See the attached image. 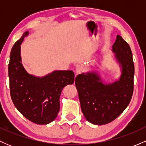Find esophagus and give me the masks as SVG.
Segmentation results:
<instances>
[{
  "mask_svg": "<svg viewBox=\"0 0 146 146\" xmlns=\"http://www.w3.org/2000/svg\"><path fill=\"white\" fill-rule=\"evenodd\" d=\"M82 71H83V68L82 67V66H78V67L76 68V70H75V74H76L75 75L80 74V73L82 72Z\"/></svg>",
  "mask_w": 146,
  "mask_h": 146,
  "instance_id": "34e87169",
  "label": "esophagus"
}]
</instances>
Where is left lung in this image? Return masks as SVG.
I'll use <instances>...</instances> for the list:
<instances>
[{"instance_id": "8db88e82", "label": "left lung", "mask_w": 146, "mask_h": 146, "mask_svg": "<svg viewBox=\"0 0 146 146\" xmlns=\"http://www.w3.org/2000/svg\"><path fill=\"white\" fill-rule=\"evenodd\" d=\"M113 52L121 68L119 80L106 84L95 72L82 73L75 78V86L82 113L87 121L104 125L123 113L131 100L134 90L135 66L130 46L117 35Z\"/></svg>"}]
</instances>
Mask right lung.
Segmentation results:
<instances>
[{"instance_id": "right-lung-1", "label": "right lung", "mask_w": 146, "mask_h": 146, "mask_svg": "<svg viewBox=\"0 0 146 146\" xmlns=\"http://www.w3.org/2000/svg\"><path fill=\"white\" fill-rule=\"evenodd\" d=\"M29 34L24 33L14 44L8 65L10 95L18 111L37 124H47L60 110V97L63 88L74 83L72 71H55L42 78L27 73L21 62V44Z\"/></svg>"}]
</instances>
